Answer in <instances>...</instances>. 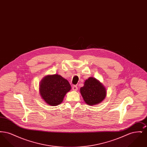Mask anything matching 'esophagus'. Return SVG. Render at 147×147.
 Wrapping results in <instances>:
<instances>
[{"label": "esophagus", "instance_id": "1", "mask_svg": "<svg viewBox=\"0 0 147 147\" xmlns=\"http://www.w3.org/2000/svg\"><path fill=\"white\" fill-rule=\"evenodd\" d=\"M72 89H73V90H74V91H77V90H78V87H77V86L75 85H73V86H72Z\"/></svg>", "mask_w": 147, "mask_h": 147}]
</instances>
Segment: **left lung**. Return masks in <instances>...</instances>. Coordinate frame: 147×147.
Segmentation results:
<instances>
[{
  "label": "left lung",
  "mask_w": 147,
  "mask_h": 147,
  "mask_svg": "<svg viewBox=\"0 0 147 147\" xmlns=\"http://www.w3.org/2000/svg\"><path fill=\"white\" fill-rule=\"evenodd\" d=\"M80 93L84 101L88 105L98 104L106 97L105 87L95 78L90 77L84 83L80 88Z\"/></svg>",
  "instance_id": "obj_1"
}]
</instances>
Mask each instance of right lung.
<instances>
[{
    "label": "right lung",
    "mask_w": 147,
    "mask_h": 147,
    "mask_svg": "<svg viewBox=\"0 0 147 147\" xmlns=\"http://www.w3.org/2000/svg\"><path fill=\"white\" fill-rule=\"evenodd\" d=\"M70 89L68 80L58 74L45 77L40 85L41 97L47 104L51 106L61 104L65 95Z\"/></svg>",
    "instance_id": "right-lung-1"
}]
</instances>
